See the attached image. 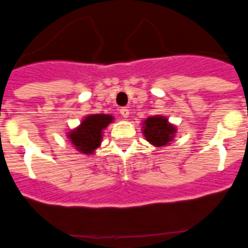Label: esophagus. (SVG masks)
Returning <instances> with one entry per match:
<instances>
[{"label": "esophagus", "instance_id": "1", "mask_svg": "<svg viewBox=\"0 0 248 248\" xmlns=\"http://www.w3.org/2000/svg\"><path fill=\"white\" fill-rule=\"evenodd\" d=\"M120 113H121V116H122V118H124V120H127L128 114H130V113H128V109H126V108H122V109L120 110Z\"/></svg>", "mask_w": 248, "mask_h": 248}]
</instances>
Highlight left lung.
Returning a JSON list of instances; mask_svg holds the SVG:
<instances>
[{"label": "left lung", "instance_id": "left-lung-1", "mask_svg": "<svg viewBox=\"0 0 248 248\" xmlns=\"http://www.w3.org/2000/svg\"><path fill=\"white\" fill-rule=\"evenodd\" d=\"M141 132L149 144L155 145L156 148H162L174 140L177 126L170 124L168 117L152 116L143 121Z\"/></svg>", "mask_w": 248, "mask_h": 248}]
</instances>
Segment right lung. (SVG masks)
Wrapping results in <instances>:
<instances>
[{"label":"right lung","instance_id":"1","mask_svg":"<svg viewBox=\"0 0 248 248\" xmlns=\"http://www.w3.org/2000/svg\"><path fill=\"white\" fill-rule=\"evenodd\" d=\"M114 121L110 114H88L77 127L66 132V137L79 154L91 156L101 145L104 130Z\"/></svg>","mask_w":248,"mask_h":248}]
</instances>
